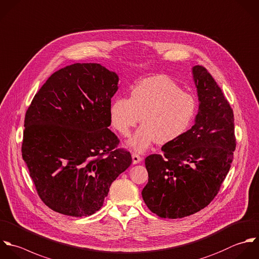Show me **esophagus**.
<instances>
[{"instance_id":"34e87169","label":"esophagus","mask_w":259,"mask_h":259,"mask_svg":"<svg viewBox=\"0 0 259 259\" xmlns=\"http://www.w3.org/2000/svg\"><path fill=\"white\" fill-rule=\"evenodd\" d=\"M132 160H133V163L136 164V163H139L140 161H142V157L137 153H132Z\"/></svg>"}]
</instances>
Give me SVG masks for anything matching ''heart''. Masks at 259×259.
Listing matches in <instances>:
<instances>
[{
  "mask_svg": "<svg viewBox=\"0 0 259 259\" xmlns=\"http://www.w3.org/2000/svg\"><path fill=\"white\" fill-rule=\"evenodd\" d=\"M198 109L194 95L184 92L166 76L148 77L130 92L129 99L118 98L110 106L112 127L129 136L141 120L144 123L128 141L142 152L154 142H174L192 126Z\"/></svg>",
  "mask_w": 259,
  "mask_h": 259,
  "instance_id": "heart-1",
  "label": "heart"
}]
</instances>
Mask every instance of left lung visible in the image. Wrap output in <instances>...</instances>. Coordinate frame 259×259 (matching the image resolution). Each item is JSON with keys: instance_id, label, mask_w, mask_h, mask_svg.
Returning a JSON list of instances; mask_svg holds the SVG:
<instances>
[{"instance_id": "obj_1", "label": "left lung", "mask_w": 259, "mask_h": 259, "mask_svg": "<svg viewBox=\"0 0 259 259\" xmlns=\"http://www.w3.org/2000/svg\"><path fill=\"white\" fill-rule=\"evenodd\" d=\"M200 106L195 125L162 154L145 158L148 183L142 198L160 218L178 219L206 208L217 196L236 148L233 110L211 73L193 67Z\"/></svg>"}]
</instances>
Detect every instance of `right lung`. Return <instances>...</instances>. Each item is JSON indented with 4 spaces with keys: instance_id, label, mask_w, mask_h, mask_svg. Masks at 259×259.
Here are the masks:
<instances>
[{
    "instance_id": "obj_1",
    "label": "right lung",
    "mask_w": 259,
    "mask_h": 259,
    "mask_svg": "<svg viewBox=\"0 0 259 259\" xmlns=\"http://www.w3.org/2000/svg\"><path fill=\"white\" fill-rule=\"evenodd\" d=\"M118 80L99 63L67 65L48 77L26 112L22 157L39 198L57 213L99 211L132 162L108 128Z\"/></svg>"
}]
</instances>
